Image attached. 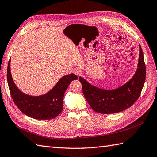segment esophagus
Returning <instances> with one entry per match:
<instances>
[{"label":"esophagus","instance_id":"34e87169","mask_svg":"<svg viewBox=\"0 0 157 157\" xmlns=\"http://www.w3.org/2000/svg\"><path fill=\"white\" fill-rule=\"evenodd\" d=\"M74 74H75V75H77L78 76H79L80 75H81V74H82V71H81V70H79V69L75 68V69H74Z\"/></svg>","mask_w":157,"mask_h":157}]
</instances>
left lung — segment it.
Returning <instances> with one entry per match:
<instances>
[{
  "label": "left lung",
  "mask_w": 157,
  "mask_h": 157,
  "mask_svg": "<svg viewBox=\"0 0 157 157\" xmlns=\"http://www.w3.org/2000/svg\"><path fill=\"white\" fill-rule=\"evenodd\" d=\"M138 68L133 77L124 85L106 90L91 85L79 77L82 91L90 107L100 114H114L130 108L139 98L146 78V66L143 50L139 45Z\"/></svg>",
  "instance_id": "left-lung-1"
}]
</instances>
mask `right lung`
Returning a JSON list of instances; mask_svg holds the SVG:
<instances>
[{
    "label": "right lung",
    "mask_w": 157,
    "mask_h": 157,
    "mask_svg": "<svg viewBox=\"0 0 157 157\" xmlns=\"http://www.w3.org/2000/svg\"><path fill=\"white\" fill-rule=\"evenodd\" d=\"M10 59L7 67V82L13 100L19 110L29 117L38 120L56 118L63 110L65 90L78 76L71 74L62 77L49 92L39 96L27 95L17 88L10 73Z\"/></svg>",
    "instance_id": "right-lung-1"
}]
</instances>
